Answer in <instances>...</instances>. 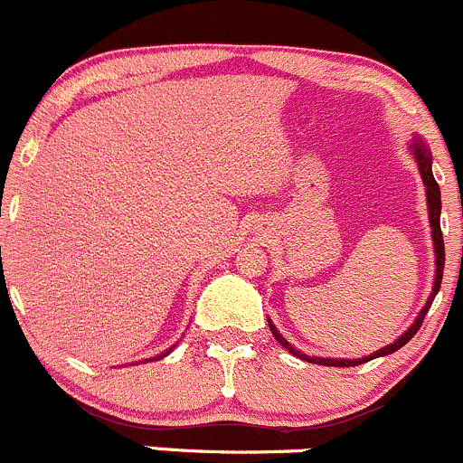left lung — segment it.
<instances>
[{
    "mask_svg": "<svg viewBox=\"0 0 463 463\" xmlns=\"http://www.w3.org/2000/svg\"><path fill=\"white\" fill-rule=\"evenodd\" d=\"M410 151H412L414 162H417L419 175H421L423 187H426L428 221H430L432 247H435V280H432V292H430V297H428L426 305H423L421 312H419L417 318H414V321H412V326H410L408 330L403 332L402 336L394 338V341L390 343V345L381 347V350L373 352V354L364 356V359H326V356H309V354H305V352L297 350V347H294L292 343L288 341V338L280 335L279 327H276L274 323H271V318H267V323H269L271 335L276 336V341H279L280 345L285 347V350H289V354L298 356V359L307 361V364L332 365V368H352V365H361V364H365V361H373V359H379V356L392 354V352H397L399 347L406 345L410 338L417 335L419 327H421L423 317H426V312H428V309H430V305H432V301H435L437 292H439V288H441V276H444V260H446V254H444V236H441V225H439V216H441V192H439V184H437L435 175H432V156H430V149H428V145H426V142H423L421 136H414L412 140H410Z\"/></svg>",
    "mask_w": 463,
    "mask_h": 463,
    "instance_id": "1",
    "label": "left lung"
}]
</instances>
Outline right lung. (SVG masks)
Masks as SVG:
<instances>
[{"label":"right lung","mask_w":463,"mask_h":463,"mask_svg":"<svg viewBox=\"0 0 463 463\" xmlns=\"http://www.w3.org/2000/svg\"><path fill=\"white\" fill-rule=\"evenodd\" d=\"M174 347H175V345H171V347H169V350H166V352H162V354H158V356H151V359H145V361H160V359H165V356H166V354H169V352H171V350H174ZM137 364H140V361H137Z\"/></svg>","instance_id":"add662e5"}]
</instances>
